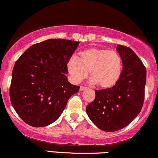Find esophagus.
<instances>
[{"mask_svg":"<svg viewBox=\"0 0 158 158\" xmlns=\"http://www.w3.org/2000/svg\"><path fill=\"white\" fill-rule=\"evenodd\" d=\"M87 87H84V86H81L80 87V88H79V89H80V90L81 91H82V90H86L87 89Z\"/></svg>","mask_w":158,"mask_h":158,"instance_id":"obj_1","label":"esophagus"}]
</instances>
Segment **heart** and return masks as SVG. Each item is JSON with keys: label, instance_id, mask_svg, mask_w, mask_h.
Masks as SVG:
<instances>
[{"label": "heart", "instance_id": "1", "mask_svg": "<svg viewBox=\"0 0 158 158\" xmlns=\"http://www.w3.org/2000/svg\"><path fill=\"white\" fill-rule=\"evenodd\" d=\"M67 70L70 80L75 84L88 77L98 87L108 89L118 82L123 72V60L120 54L114 50L91 48L79 52V59L73 56L67 63Z\"/></svg>", "mask_w": 158, "mask_h": 158}]
</instances>
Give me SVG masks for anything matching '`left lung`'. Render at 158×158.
Masks as SVG:
<instances>
[{
  "instance_id": "left-lung-1",
  "label": "left lung",
  "mask_w": 158,
  "mask_h": 158,
  "mask_svg": "<svg viewBox=\"0 0 158 158\" xmlns=\"http://www.w3.org/2000/svg\"><path fill=\"white\" fill-rule=\"evenodd\" d=\"M123 60L118 82L108 89L96 90L95 99L86 108L90 120L102 131L122 129L136 118L145 99L146 69L131 48L117 44Z\"/></svg>"
}]
</instances>
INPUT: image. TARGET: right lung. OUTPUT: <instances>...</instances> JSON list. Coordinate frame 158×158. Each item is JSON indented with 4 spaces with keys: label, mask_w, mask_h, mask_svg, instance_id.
<instances>
[{
    "label": "right lung",
    "mask_w": 158,
    "mask_h": 158,
    "mask_svg": "<svg viewBox=\"0 0 158 158\" xmlns=\"http://www.w3.org/2000/svg\"><path fill=\"white\" fill-rule=\"evenodd\" d=\"M78 41L48 39L29 48L15 61L10 88L14 109L27 124L43 127L59 119L80 87L70 84L67 63Z\"/></svg>",
    "instance_id": "add662e5"
}]
</instances>
